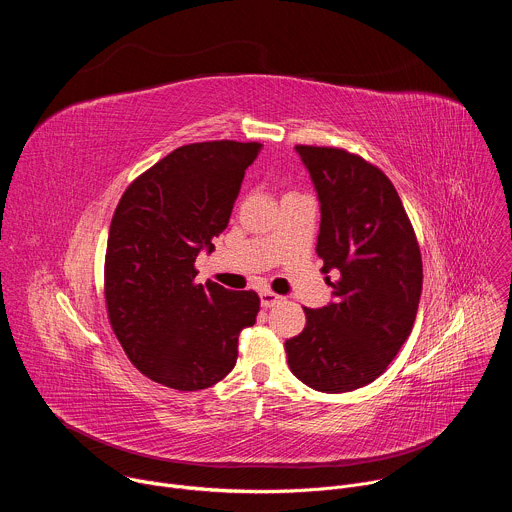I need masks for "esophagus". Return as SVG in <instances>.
<instances>
[{
    "label": "esophagus",
    "instance_id": "34e87169",
    "mask_svg": "<svg viewBox=\"0 0 512 512\" xmlns=\"http://www.w3.org/2000/svg\"><path fill=\"white\" fill-rule=\"evenodd\" d=\"M259 298H261V306H263V308H273L275 304L281 302V296L273 294V291H269V289H263L261 294H259Z\"/></svg>",
    "mask_w": 512,
    "mask_h": 512
}]
</instances>
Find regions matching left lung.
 Returning <instances> with one entry per match:
<instances>
[{
  "mask_svg": "<svg viewBox=\"0 0 512 512\" xmlns=\"http://www.w3.org/2000/svg\"><path fill=\"white\" fill-rule=\"evenodd\" d=\"M320 202L316 251L332 300L306 308V328L285 340L304 385L346 393L385 373L411 334L421 298V253L403 202L373 164L336 148L298 145Z\"/></svg>",
  "mask_w": 512,
  "mask_h": 512,
  "instance_id": "obj_1",
  "label": "left lung"
}]
</instances>
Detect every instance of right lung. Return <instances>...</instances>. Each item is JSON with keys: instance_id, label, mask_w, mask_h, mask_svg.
Segmentation results:
<instances>
[{"instance_id": "1", "label": "right lung", "mask_w": 512, "mask_h": 512, "mask_svg": "<svg viewBox=\"0 0 512 512\" xmlns=\"http://www.w3.org/2000/svg\"><path fill=\"white\" fill-rule=\"evenodd\" d=\"M261 143L204 141L168 154L121 196L107 239L105 300L117 340L145 377L178 391L225 379L239 334L259 312L255 291L196 283Z\"/></svg>"}]
</instances>
